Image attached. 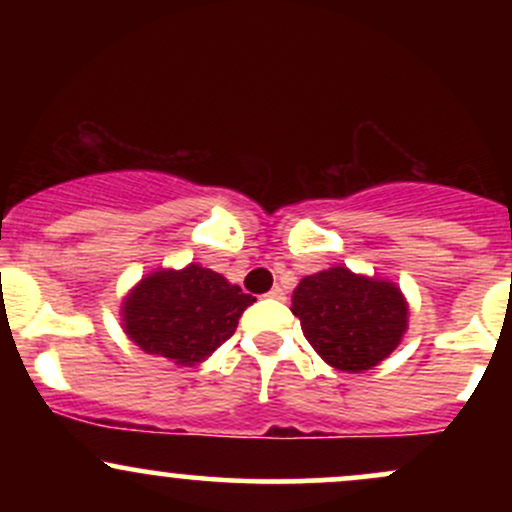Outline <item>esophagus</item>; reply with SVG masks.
<instances>
[{
	"mask_svg": "<svg viewBox=\"0 0 512 512\" xmlns=\"http://www.w3.org/2000/svg\"><path fill=\"white\" fill-rule=\"evenodd\" d=\"M267 298H274V301H284L286 293H284V289H281V286H274V289L267 293Z\"/></svg>",
	"mask_w": 512,
	"mask_h": 512,
	"instance_id": "obj_1",
	"label": "esophagus"
}]
</instances>
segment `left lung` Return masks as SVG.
I'll return each instance as SVG.
<instances>
[{"instance_id": "left-lung-1", "label": "left lung", "mask_w": 512, "mask_h": 512, "mask_svg": "<svg viewBox=\"0 0 512 512\" xmlns=\"http://www.w3.org/2000/svg\"><path fill=\"white\" fill-rule=\"evenodd\" d=\"M291 305L322 361L346 373H363L385 361L402 342L409 322V305L392 281L346 267L305 276Z\"/></svg>"}]
</instances>
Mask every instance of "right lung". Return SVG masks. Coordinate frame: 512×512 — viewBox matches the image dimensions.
<instances>
[{"instance_id": "1", "label": "right lung", "mask_w": 512, "mask_h": 512, "mask_svg": "<svg viewBox=\"0 0 512 512\" xmlns=\"http://www.w3.org/2000/svg\"><path fill=\"white\" fill-rule=\"evenodd\" d=\"M252 303L255 298L226 276L192 262L144 276L122 303V327L146 354L197 366L233 337Z\"/></svg>"}]
</instances>
